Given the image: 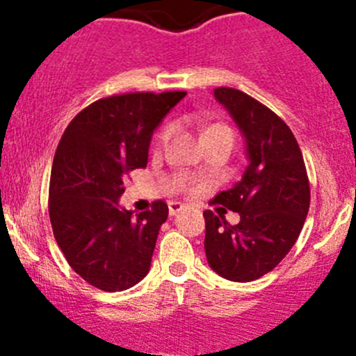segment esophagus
<instances>
[{
    "label": "esophagus",
    "instance_id": "34e87169",
    "mask_svg": "<svg viewBox=\"0 0 356 356\" xmlns=\"http://www.w3.org/2000/svg\"><path fill=\"white\" fill-rule=\"evenodd\" d=\"M184 208H186V204L179 203V201H170V203H168V213H170L172 217H174V215L181 213V211L184 210Z\"/></svg>",
    "mask_w": 356,
    "mask_h": 356
}]
</instances>
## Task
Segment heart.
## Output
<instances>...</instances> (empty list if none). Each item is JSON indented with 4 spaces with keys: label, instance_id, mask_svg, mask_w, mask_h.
I'll list each match as a JSON object with an SVG mask.
<instances>
[{
    "label": "heart",
    "instance_id": "b5f03b06",
    "mask_svg": "<svg viewBox=\"0 0 356 356\" xmlns=\"http://www.w3.org/2000/svg\"><path fill=\"white\" fill-rule=\"evenodd\" d=\"M224 129H225V127H222V125H211V127H208L207 131H204V136L210 134V132H215V131H224ZM170 131H172L170 127H165V129H163V132H161L160 138H161V139L168 138V134H170Z\"/></svg>",
    "mask_w": 356,
    "mask_h": 356
}]
</instances>
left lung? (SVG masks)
Wrapping results in <instances>:
<instances>
[{
  "label": "left lung",
  "instance_id": "obj_1",
  "mask_svg": "<svg viewBox=\"0 0 356 356\" xmlns=\"http://www.w3.org/2000/svg\"><path fill=\"white\" fill-rule=\"evenodd\" d=\"M213 95L241 131L248 165L241 181L213 200L238 211V224L229 225L222 208L217 215L203 213L204 253L220 277L250 282L277 267L296 243L310 208V186L284 120L238 89L218 88Z\"/></svg>",
  "mask_w": 356,
  "mask_h": 356
}]
</instances>
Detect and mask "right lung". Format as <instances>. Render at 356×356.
I'll return each instance as SVG.
<instances>
[{"mask_svg": "<svg viewBox=\"0 0 356 356\" xmlns=\"http://www.w3.org/2000/svg\"><path fill=\"white\" fill-rule=\"evenodd\" d=\"M184 91L131 92L89 105L68 124L53 158L49 220L68 265L103 291H125L146 277L165 201L136 213L120 204L124 181L148 163L153 132Z\"/></svg>", "mask_w": 356, "mask_h": 356, "instance_id": "obj_1", "label": "right lung"}]
</instances>
